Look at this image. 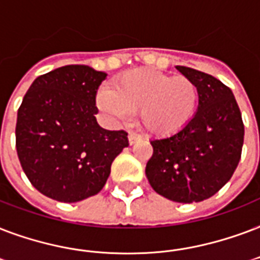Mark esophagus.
<instances>
[{"label": "esophagus", "mask_w": 260, "mask_h": 260, "mask_svg": "<svg viewBox=\"0 0 260 260\" xmlns=\"http://www.w3.org/2000/svg\"><path fill=\"white\" fill-rule=\"evenodd\" d=\"M141 140V136H138V134H134V133H130L128 134V144L130 145H134L137 142V141Z\"/></svg>", "instance_id": "1"}]
</instances>
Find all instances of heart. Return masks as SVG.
Segmentation results:
<instances>
[{"label":"heart","mask_w":260,"mask_h":260,"mask_svg":"<svg viewBox=\"0 0 260 260\" xmlns=\"http://www.w3.org/2000/svg\"><path fill=\"white\" fill-rule=\"evenodd\" d=\"M198 86L187 76H171L153 69H136L115 78L111 89L98 94L99 108L116 119L138 112L141 126L154 137L182 132L195 115Z\"/></svg>","instance_id":"b5f03b06"}]
</instances>
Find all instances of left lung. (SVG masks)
<instances>
[{
    "label": "left lung",
    "instance_id": "1",
    "mask_svg": "<svg viewBox=\"0 0 260 260\" xmlns=\"http://www.w3.org/2000/svg\"><path fill=\"white\" fill-rule=\"evenodd\" d=\"M176 69L198 86V111L182 132L150 141L153 154L145 174L164 198L201 202L232 178L241 157L244 123L229 86L187 66Z\"/></svg>",
    "mask_w": 260,
    "mask_h": 260
}]
</instances>
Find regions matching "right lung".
Listing matches in <instances>:
<instances>
[{
	"instance_id": "1",
	"label": "right lung",
	"mask_w": 260,
	"mask_h": 260,
	"mask_svg": "<svg viewBox=\"0 0 260 260\" xmlns=\"http://www.w3.org/2000/svg\"><path fill=\"white\" fill-rule=\"evenodd\" d=\"M107 74L66 65L32 82L17 111L16 149L36 190L59 202L96 195L114 158L128 146L124 130L96 122V93Z\"/></svg>"
}]
</instances>
